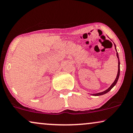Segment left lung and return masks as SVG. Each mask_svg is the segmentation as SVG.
Returning <instances> with one entry per match:
<instances>
[{
	"label": "left lung",
	"mask_w": 133,
	"mask_h": 133,
	"mask_svg": "<svg viewBox=\"0 0 133 133\" xmlns=\"http://www.w3.org/2000/svg\"><path fill=\"white\" fill-rule=\"evenodd\" d=\"M114 46H115V49H116V50L117 52L116 46V45H115V44H114ZM116 55H117V58H118V72H117V75L116 78L115 79L114 81L113 82L112 84L111 85V86L108 88V89L105 90V91L102 92H99V93H97V94H92V95H94V96H99V95H102L105 94H107V93L109 91H110L111 89H112V88L114 87L115 85L116 84V83H117V82L118 79V78H119V75H120V60H119V58H118V54L117 52Z\"/></svg>",
	"instance_id": "left-lung-1"
}]
</instances>
